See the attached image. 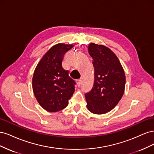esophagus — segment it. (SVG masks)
<instances>
[{
    "mask_svg": "<svg viewBox=\"0 0 154 154\" xmlns=\"http://www.w3.org/2000/svg\"><path fill=\"white\" fill-rule=\"evenodd\" d=\"M82 85V80H78L77 81V85L78 87H80Z\"/></svg>",
    "mask_w": 154,
    "mask_h": 154,
    "instance_id": "1",
    "label": "esophagus"
}]
</instances>
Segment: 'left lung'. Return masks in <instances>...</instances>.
I'll return each instance as SVG.
<instances>
[{
  "label": "left lung",
  "mask_w": 154,
  "mask_h": 154,
  "mask_svg": "<svg viewBox=\"0 0 154 154\" xmlns=\"http://www.w3.org/2000/svg\"><path fill=\"white\" fill-rule=\"evenodd\" d=\"M88 51L93 59L94 82L85 95L87 107L93 114H105L118 105L123 95L125 72L117 56L106 46L91 43Z\"/></svg>",
  "instance_id": "8db88e82"
}]
</instances>
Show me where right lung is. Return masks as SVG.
<instances>
[{"instance_id": "obj_1", "label": "right lung", "mask_w": 154, "mask_h": 154, "mask_svg": "<svg viewBox=\"0 0 154 154\" xmlns=\"http://www.w3.org/2000/svg\"><path fill=\"white\" fill-rule=\"evenodd\" d=\"M74 45L57 44L51 48L37 64L32 80L35 96L40 105L55 112L68 105L74 92L75 82L62 66L64 54Z\"/></svg>"}]
</instances>
